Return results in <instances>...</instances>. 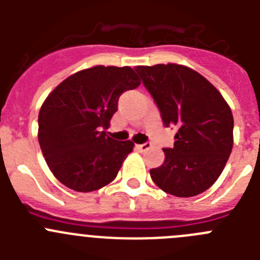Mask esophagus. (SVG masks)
Masks as SVG:
<instances>
[{
	"label": "esophagus",
	"instance_id": "1",
	"mask_svg": "<svg viewBox=\"0 0 260 260\" xmlns=\"http://www.w3.org/2000/svg\"><path fill=\"white\" fill-rule=\"evenodd\" d=\"M137 148H138V150H139V151H147V150H150V148H151V143H150V142H146V143H143V144H138Z\"/></svg>",
	"mask_w": 260,
	"mask_h": 260
}]
</instances>
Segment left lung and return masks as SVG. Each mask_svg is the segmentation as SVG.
Listing matches in <instances>:
<instances>
[{"label":"left lung","instance_id":"8db88e82","mask_svg":"<svg viewBox=\"0 0 260 260\" xmlns=\"http://www.w3.org/2000/svg\"><path fill=\"white\" fill-rule=\"evenodd\" d=\"M160 110L165 127L176 126L173 147L151 169L162 191L194 197L215 183L233 147V114L221 93L192 69L176 63L135 68Z\"/></svg>","mask_w":260,"mask_h":260}]
</instances>
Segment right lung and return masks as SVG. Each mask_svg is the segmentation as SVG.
<instances>
[{
    "label": "right lung",
    "instance_id": "add662e5",
    "mask_svg": "<svg viewBox=\"0 0 260 260\" xmlns=\"http://www.w3.org/2000/svg\"><path fill=\"white\" fill-rule=\"evenodd\" d=\"M141 84L128 66H95L66 78L39 113V143L48 167L69 189L89 192L116 178L133 142L108 137L105 128L125 91Z\"/></svg>",
    "mask_w": 260,
    "mask_h": 260
}]
</instances>
